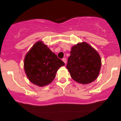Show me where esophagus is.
<instances>
[{
	"label": "esophagus",
	"instance_id": "obj_1",
	"mask_svg": "<svg viewBox=\"0 0 121 121\" xmlns=\"http://www.w3.org/2000/svg\"><path fill=\"white\" fill-rule=\"evenodd\" d=\"M62 60L63 61V62H64L65 64H66V59H65V58H64V59H62Z\"/></svg>",
	"mask_w": 121,
	"mask_h": 121
}]
</instances>
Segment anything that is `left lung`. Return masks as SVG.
Wrapping results in <instances>:
<instances>
[{
    "instance_id": "left-lung-1",
    "label": "left lung",
    "mask_w": 121,
    "mask_h": 121,
    "mask_svg": "<svg viewBox=\"0 0 121 121\" xmlns=\"http://www.w3.org/2000/svg\"><path fill=\"white\" fill-rule=\"evenodd\" d=\"M101 67L98 53L86 42L72 47L66 68L75 81L82 84L92 82L98 77Z\"/></svg>"
}]
</instances>
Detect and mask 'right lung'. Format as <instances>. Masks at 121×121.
Segmentation results:
<instances>
[{
  "instance_id": "add662e5",
  "label": "right lung",
  "mask_w": 121,
  "mask_h": 121,
  "mask_svg": "<svg viewBox=\"0 0 121 121\" xmlns=\"http://www.w3.org/2000/svg\"><path fill=\"white\" fill-rule=\"evenodd\" d=\"M65 63L44 44L37 41L26 54L24 69L32 83L42 87L52 82L61 66Z\"/></svg>"
}]
</instances>
